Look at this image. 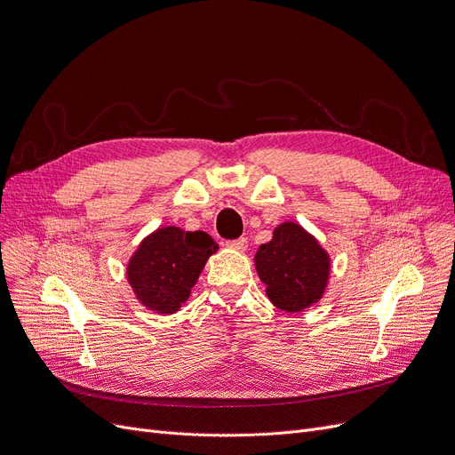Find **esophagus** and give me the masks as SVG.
I'll return each mask as SVG.
<instances>
[{
	"mask_svg": "<svg viewBox=\"0 0 455 455\" xmlns=\"http://www.w3.org/2000/svg\"><path fill=\"white\" fill-rule=\"evenodd\" d=\"M226 246L235 251H244L248 248V243H246V239H235V241H228Z\"/></svg>",
	"mask_w": 455,
	"mask_h": 455,
	"instance_id": "34e87169",
	"label": "esophagus"
}]
</instances>
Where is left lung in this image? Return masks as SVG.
Listing matches in <instances>:
<instances>
[{"instance_id":"obj_1","label":"left lung","mask_w":455,"mask_h":455,"mask_svg":"<svg viewBox=\"0 0 455 455\" xmlns=\"http://www.w3.org/2000/svg\"><path fill=\"white\" fill-rule=\"evenodd\" d=\"M268 300L297 314L324 297L331 282V253L297 222H282L253 256Z\"/></svg>"}]
</instances>
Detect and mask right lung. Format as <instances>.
Masks as SVG:
<instances>
[{
	"label": "right lung",
	"mask_w": 455,
	"mask_h": 455,
	"mask_svg": "<svg viewBox=\"0 0 455 455\" xmlns=\"http://www.w3.org/2000/svg\"><path fill=\"white\" fill-rule=\"evenodd\" d=\"M218 244L205 231L162 226L143 237L126 263V282L149 312H179Z\"/></svg>",
	"instance_id": "add662e5"
}]
</instances>
